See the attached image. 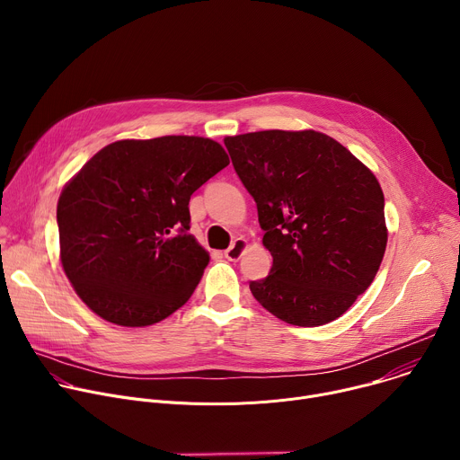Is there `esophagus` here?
Returning <instances> with one entry per match:
<instances>
[{"label": "esophagus", "mask_w": 460, "mask_h": 460, "mask_svg": "<svg viewBox=\"0 0 460 460\" xmlns=\"http://www.w3.org/2000/svg\"><path fill=\"white\" fill-rule=\"evenodd\" d=\"M245 247H247V240H243V238H236V240L231 243V247H229L224 254H226V258H227V260L236 261V260H240V256L243 254Z\"/></svg>", "instance_id": "esophagus-1"}]
</instances>
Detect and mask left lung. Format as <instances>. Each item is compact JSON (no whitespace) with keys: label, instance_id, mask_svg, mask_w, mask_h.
Wrapping results in <instances>:
<instances>
[{"label":"left lung","instance_id":"1","mask_svg":"<svg viewBox=\"0 0 460 460\" xmlns=\"http://www.w3.org/2000/svg\"><path fill=\"white\" fill-rule=\"evenodd\" d=\"M252 196L273 268L249 282L277 318L323 325L371 286L387 243L375 174L316 130H260L224 140Z\"/></svg>","mask_w":460,"mask_h":460}]
</instances>
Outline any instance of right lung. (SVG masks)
Instances as JSON below:
<instances>
[{
    "label": "right lung",
    "instance_id": "right-lung-1",
    "mask_svg": "<svg viewBox=\"0 0 460 460\" xmlns=\"http://www.w3.org/2000/svg\"><path fill=\"white\" fill-rule=\"evenodd\" d=\"M229 165L200 137L121 140L96 153L58 202L61 266L103 320L144 327L181 307L208 251L189 234L190 194Z\"/></svg>",
    "mask_w": 460,
    "mask_h": 460
}]
</instances>
